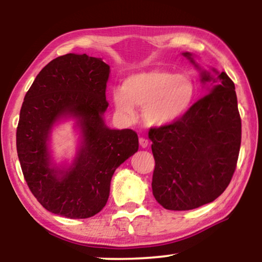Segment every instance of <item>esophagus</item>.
I'll list each match as a JSON object with an SVG mask.
<instances>
[{
    "label": "esophagus",
    "mask_w": 262,
    "mask_h": 262,
    "mask_svg": "<svg viewBox=\"0 0 262 262\" xmlns=\"http://www.w3.org/2000/svg\"><path fill=\"white\" fill-rule=\"evenodd\" d=\"M139 145H141L142 148H146V146L149 145V141L144 137H141L139 138Z\"/></svg>",
    "instance_id": "1"
}]
</instances>
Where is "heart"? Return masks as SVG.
Here are the masks:
<instances>
[{"label":"heart","mask_w":262,"mask_h":262,"mask_svg":"<svg viewBox=\"0 0 262 262\" xmlns=\"http://www.w3.org/2000/svg\"><path fill=\"white\" fill-rule=\"evenodd\" d=\"M196 85L188 74L149 70L132 74L123 88L113 92L114 106L125 118L136 116L135 107H143V118L151 126L177 123L191 111Z\"/></svg>","instance_id":"1"}]
</instances>
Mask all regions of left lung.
Masks as SVG:
<instances>
[{
    "mask_svg": "<svg viewBox=\"0 0 262 262\" xmlns=\"http://www.w3.org/2000/svg\"><path fill=\"white\" fill-rule=\"evenodd\" d=\"M184 56L194 63L191 53ZM202 77L214 83L209 94L177 123L149 131L155 159L152 194L167 210L213 202L230 184L237 164L241 117L234 82L224 71L216 77L204 71Z\"/></svg>",
    "mask_w": 262,
    "mask_h": 262,
    "instance_id": "8db88e82",
    "label": "left lung"
}]
</instances>
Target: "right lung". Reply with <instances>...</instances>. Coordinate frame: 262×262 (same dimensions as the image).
Segmentation results:
<instances>
[{
  "label": "right lung",
  "instance_id": "add662e5",
  "mask_svg": "<svg viewBox=\"0 0 262 262\" xmlns=\"http://www.w3.org/2000/svg\"><path fill=\"white\" fill-rule=\"evenodd\" d=\"M110 73L101 58L68 53L42 68L25 95L17 156L32 194L50 212L67 218L100 212L114 171L138 150L134 130H111L103 123ZM67 115L78 119L82 143L73 166L62 171L52 166L47 141L53 124Z\"/></svg>",
  "mask_w": 262,
  "mask_h": 262
}]
</instances>
